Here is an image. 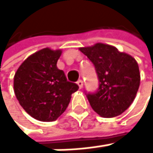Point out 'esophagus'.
I'll return each instance as SVG.
<instances>
[{"label":"esophagus","instance_id":"1","mask_svg":"<svg viewBox=\"0 0 153 153\" xmlns=\"http://www.w3.org/2000/svg\"><path fill=\"white\" fill-rule=\"evenodd\" d=\"M77 84H78L79 88L81 89V88H82V86H83V82H82V80H79V81L77 82Z\"/></svg>","mask_w":153,"mask_h":153}]
</instances>
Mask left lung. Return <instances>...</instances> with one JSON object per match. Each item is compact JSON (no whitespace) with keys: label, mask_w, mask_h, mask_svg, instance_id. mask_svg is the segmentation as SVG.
Segmentation results:
<instances>
[{"label":"left lung","mask_w":153,"mask_h":153,"mask_svg":"<svg viewBox=\"0 0 153 153\" xmlns=\"http://www.w3.org/2000/svg\"><path fill=\"white\" fill-rule=\"evenodd\" d=\"M80 50L93 62L99 81L97 91L86 94L92 108L103 117L121 115L130 106L140 87V73L136 59L103 43Z\"/></svg>","instance_id":"1"}]
</instances>
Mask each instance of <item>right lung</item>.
I'll return each instance as SVG.
<instances>
[{"instance_id":"1","label":"right lung","mask_w":153,"mask_h":153,"mask_svg":"<svg viewBox=\"0 0 153 153\" xmlns=\"http://www.w3.org/2000/svg\"><path fill=\"white\" fill-rule=\"evenodd\" d=\"M61 50L48 48L29 56L15 72L14 94L21 106L35 119L55 121L68 107L79 86L67 81L57 62Z\"/></svg>"}]
</instances>
